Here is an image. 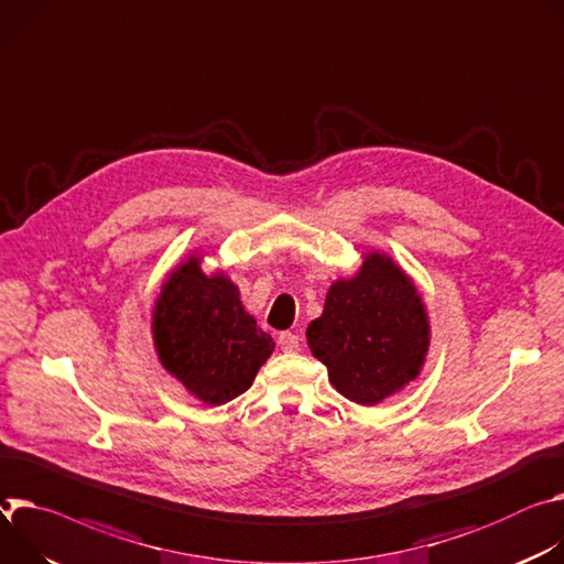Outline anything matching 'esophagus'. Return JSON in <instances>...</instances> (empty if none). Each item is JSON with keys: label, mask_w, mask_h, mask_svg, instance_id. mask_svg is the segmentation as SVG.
<instances>
[{"label": "esophagus", "mask_w": 564, "mask_h": 564, "mask_svg": "<svg viewBox=\"0 0 564 564\" xmlns=\"http://www.w3.org/2000/svg\"><path fill=\"white\" fill-rule=\"evenodd\" d=\"M278 345L282 351H297L300 349V338L297 334H291V332H282L278 336Z\"/></svg>", "instance_id": "esophagus-1"}]
</instances>
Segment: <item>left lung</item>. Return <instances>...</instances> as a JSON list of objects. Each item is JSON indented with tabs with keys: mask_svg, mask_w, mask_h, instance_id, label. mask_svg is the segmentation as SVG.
Returning <instances> with one entry per match:
<instances>
[{
	"mask_svg": "<svg viewBox=\"0 0 564 564\" xmlns=\"http://www.w3.org/2000/svg\"><path fill=\"white\" fill-rule=\"evenodd\" d=\"M306 343L332 386L358 405H377L419 379L430 347V318L412 278L381 250L338 278Z\"/></svg>",
	"mask_w": 564,
	"mask_h": 564,
	"instance_id": "obj_1",
	"label": "left lung"
}]
</instances>
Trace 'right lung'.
<instances>
[{
	"label": "right lung",
	"mask_w": 564,
	"mask_h": 564,
	"mask_svg": "<svg viewBox=\"0 0 564 564\" xmlns=\"http://www.w3.org/2000/svg\"><path fill=\"white\" fill-rule=\"evenodd\" d=\"M204 256L178 262L152 308L154 351L163 369L206 405H224L253 386L275 349L224 273L202 269Z\"/></svg>",
	"instance_id": "add662e5"
}]
</instances>
